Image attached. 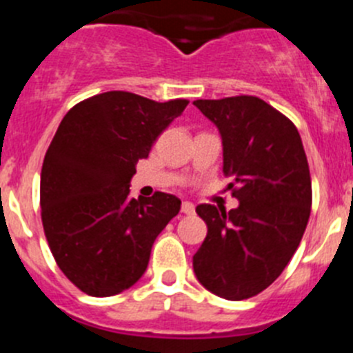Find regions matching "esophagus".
I'll list each match as a JSON object with an SVG mask.
<instances>
[{
	"instance_id": "esophagus-1",
	"label": "esophagus",
	"mask_w": 353,
	"mask_h": 353,
	"mask_svg": "<svg viewBox=\"0 0 353 353\" xmlns=\"http://www.w3.org/2000/svg\"><path fill=\"white\" fill-rule=\"evenodd\" d=\"M182 212H183V214H187V215L194 214V203H191V201H183Z\"/></svg>"
}]
</instances>
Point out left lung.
<instances>
[{
  "label": "left lung",
  "instance_id": "left-lung-1",
  "mask_svg": "<svg viewBox=\"0 0 353 353\" xmlns=\"http://www.w3.org/2000/svg\"><path fill=\"white\" fill-rule=\"evenodd\" d=\"M192 104L217 127L223 173L239 207L198 205L207 236L192 256L198 281L226 301H244L281 276L311 214V176L301 134L258 97Z\"/></svg>",
  "mask_w": 353,
  "mask_h": 353
}]
</instances>
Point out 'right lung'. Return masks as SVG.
Wrapping results in <instances>:
<instances>
[{
    "instance_id": "1",
    "label": "right lung",
    "mask_w": 353,
    "mask_h": 353,
    "mask_svg": "<svg viewBox=\"0 0 353 353\" xmlns=\"http://www.w3.org/2000/svg\"><path fill=\"white\" fill-rule=\"evenodd\" d=\"M187 101L105 92L65 114L43 159L40 207L61 272L92 297L141 279L159 233L180 212L176 196L130 198V179Z\"/></svg>"
}]
</instances>
